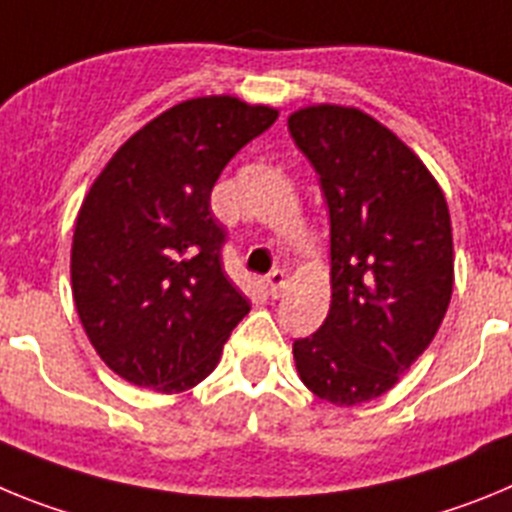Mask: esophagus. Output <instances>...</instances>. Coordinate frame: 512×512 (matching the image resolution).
Masks as SVG:
<instances>
[{
    "label": "esophagus",
    "mask_w": 512,
    "mask_h": 512,
    "mask_svg": "<svg viewBox=\"0 0 512 512\" xmlns=\"http://www.w3.org/2000/svg\"><path fill=\"white\" fill-rule=\"evenodd\" d=\"M284 284H287V277H284V271H282V269H274V271H271V274H269V277H266V287H269V295H271V297H279V295H282Z\"/></svg>",
    "instance_id": "obj_1"
}]
</instances>
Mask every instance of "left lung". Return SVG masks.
I'll return each mask as SVG.
<instances>
[{"mask_svg": "<svg viewBox=\"0 0 512 512\" xmlns=\"http://www.w3.org/2000/svg\"><path fill=\"white\" fill-rule=\"evenodd\" d=\"M287 125L320 176L333 289L325 323L292 351L307 390L348 408L392 390L436 336L454 289L449 207L374 117L320 104Z\"/></svg>", "mask_w": 512, "mask_h": 512, "instance_id": "left-lung-1", "label": "left lung"}]
</instances>
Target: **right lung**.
Instances as JSON below:
<instances>
[{"label":"right lung","instance_id":"right-lung-1","mask_svg":"<svg viewBox=\"0 0 512 512\" xmlns=\"http://www.w3.org/2000/svg\"><path fill=\"white\" fill-rule=\"evenodd\" d=\"M274 120L264 104L189 99L140 128L89 189L71 246L76 312L130 384L166 395L200 384L251 310L225 277L210 192Z\"/></svg>","mask_w":512,"mask_h":512}]
</instances>
